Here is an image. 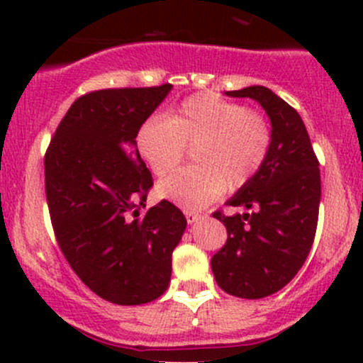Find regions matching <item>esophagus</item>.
I'll list each match as a JSON object with an SVG mask.
<instances>
[{
	"mask_svg": "<svg viewBox=\"0 0 363 363\" xmlns=\"http://www.w3.org/2000/svg\"><path fill=\"white\" fill-rule=\"evenodd\" d=\"M184 216H186V219H188L189 225H193V223H196L199 219H202V214H199V212H193V211H184Z\"/></svg>",
	"mask_w": 363,
	"mask_h": 363,
	"instance_id": "obj_1",
	"label": "esophagus"
}]
</instances>
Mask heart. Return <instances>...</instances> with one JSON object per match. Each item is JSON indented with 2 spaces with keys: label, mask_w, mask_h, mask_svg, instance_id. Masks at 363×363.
<instances>
[{
  "label": "heart",
  "mask_w": 363,
  "mask_h": 363,
  "mask_svg": "<svg viewBox=\"0 0 363 363\" xmlns=\"http://www.w3.org/2000/svg\"><path fill=\"white\" fill-rule=\"evenodd\" d=\"M272 131L265 117L212 94H195L170 117H151L137 135V147L158 177L172 174L195 145L196 167L158 184L161 199L202 208L225 188L239 189L255 179L269 155Z\"/></svg>",
  "instance_id": "heart-1"
}]
</instances>
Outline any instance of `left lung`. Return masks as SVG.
<instances>
[{"label": "left lung", "mask_w": 363, "mask_h": 363, "mask_svg": "<svg viewBox=\"0 0 363 363\" xmlns=\"http://www.w3.org/2000/svg\"><path fill=\"white\" fill-rule=\"evenodd\" d=\"M225 94L258 101L272 124V142L255 179L226 202L250 212H214L228 239L211 265L223 291L263 298L286 286L309 255L321 199L320 163L302 117L269 87L250 86Z\"/></svg>", "instance_id": "1"}]
</instances>
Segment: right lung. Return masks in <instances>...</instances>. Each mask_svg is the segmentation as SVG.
I'll return each mask as SVG.
<instances>
[{"instance_id":"obj_1","label":"right lung","mask_w":363,"mask_h":363,"mask_svg":"<svg viewBox=\"0 0 363 363\" xmlns=\"http://www.w3.org/2000/svg\"><path fill=\"white\" fill-rule=\"evenodd\" d=\"M172 84L101 89L77 98L45 152V195L65 258L84 284L119 306L167 291L186 218L161 200L145 207L152 175L137 135Z\"/></svg>"}]
</instances>
